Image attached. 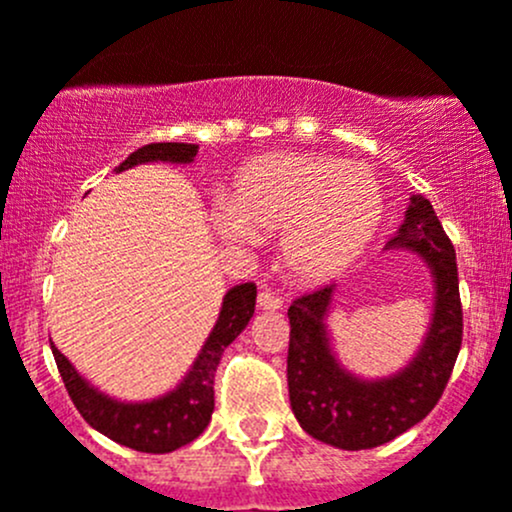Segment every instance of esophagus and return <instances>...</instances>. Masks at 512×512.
<instances>
[{"instance_id": "1", "label": "esophagus", "mask_w": 512, "mask_h": 512, "mask_svg": "<svg viewBox=\"0 0 512 512\" xmlns=\"http://www.w3.org/2000/svg\"><path fill=\"white\" fill-rule=\"evenodd\" d=\"M281 299L276 294H271V291H261L259 294V309L264 311H279L281 309Z\"/></svg>"}]
</instances>
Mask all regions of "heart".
<instances>
[{
  "label": "heart",
  "instance_id": "1",
  "mask_svg": "<svg viewBox=\"0 0 512 512\" xmlns=\"http://www.w3.org/2000/svg\"><path fill=\"white\" fill-rule=\"evenodd\" d=\"M382 218V188L364 165L271 155L238 173L231 201L213 211L211 223L231 246L281 231V264L291 279L319 284L357 259Z\"/></svg>",
  "mask_w": 512,
  "mask_h": 512
}]
</instances>
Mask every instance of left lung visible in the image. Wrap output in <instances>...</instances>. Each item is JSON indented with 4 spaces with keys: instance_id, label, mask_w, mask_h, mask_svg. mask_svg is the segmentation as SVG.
Returning <instances> with one entry per match:
<instances>
[{
    "instance_id": "8db88e82",
    "label": "left lung",
    "mask_w": 512,
    "mask_h": 512,
    "mask_svg": "<svg viewBox=\"0 0 512 512\" xmlns=\"http://www.w3.org/2000/svg\"><path fill=\"white\" fill-rule=\"evenodd\" d=\"M387 248L417 253L432 276V316L415 357L389 377L364 379L339 362L329 332L334 286L289 306V399L301 430L339 450H369L425 420L445 392L462 344L457 261L435 208L410 196L405 221Z\"/></svg>"
}]
</instances>
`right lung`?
<instances>
[{
    "mask_svg": "<svg viewBox=\"0 0 512 512\" xmlns=\"http://www.w3.org/2000/svg\"><path fill=\"white\" fill-rule=\"evenodd\" d=\"M196 155L198 145L193 143H150L130 153L118 165V173L143 163L188 165ZM253 306H256V286L238 284L228 289L216 324L186 377L170 392L143 402H125L100 392L72 367L70 359L55 344L50 342V347L70 399L87 425L130 450L163 455L193 442L208 427L213 415V379H216L218 362L223 349L248 326Z\"/></svg>",
    "mask_w": 512,
    "mask_h": 512,
    "instance_id": "add662e5",
    "label": "right lung"
}]
</instances>
